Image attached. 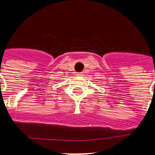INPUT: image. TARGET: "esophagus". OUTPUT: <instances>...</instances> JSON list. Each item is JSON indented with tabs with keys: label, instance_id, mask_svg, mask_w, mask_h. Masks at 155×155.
Instances as JSON below:
<instances>
[{
	"label": "esophagus",
	"instance_id": "34e87169",
	"mask_svg": "<svg viewBox=\"0 0 155 155\" xmlns=\"http://www.w3.org/2000/svg\"><path fill=\"white\" fill-rule=\"evenodd\" d=\"M83 75H84V74H83V72H80V73L77 74V76H83Z\"/></svg>",
	"mask_w": 155,
	"mask_h": 155
}]
</instances>
